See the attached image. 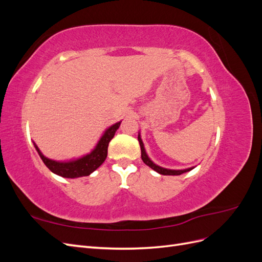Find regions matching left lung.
I'll return each instance as SVG.
<instances>
[{
    "mask_svg": "<svg viewBox=\"0 0 262 262\" xmlns=\"http://www.w3.org/2000/svg\"><path fill=\"white\" fill-rule=\"evenodd\" d=\"M138 140H139L140 147H141V158H142V161H143L144 164H146L148 167L154 169L157 172H160L161 175H165V176H167V175H181V173L190 171V170L193 168L192 167V168H188V169H184V170H171V169H166V168L160 167V166H157L156 164H154L152 161H150L149 158H148V156L146 155L145 149H144V145H143V142H142V140L140 138V134H139V137H138Z\"/></svg>",
    "mask_w": 262,
    "mask_h": 262,
    "instance_id": "1",
    "label": "left lung"
}]
</instances>
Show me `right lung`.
<instances>
[{
    "label": "right lung",
    "mask_w": 262,
    "mask_h": 262,
    "mask_svg": "<svg viewBox=\"0 0 262 262\" xmlns=\"http://www.w3.org/2000/svg\"><path fill=\"white\" fill-rule=\"evenodd\" d=\"M120 123L121 122H118L110 126L109 129H107L106 132L104 133V136H102L101 139L99 140L97 146L95 147L90 154L83 156L82 158H78L76 161L68 162V163L55 162L45 157L36 144H35V147L37 149L39 156L41 157L45 165L52 172L57 173V175L61 177H66V178H77V177L89 176L105 162L107 153H108V144L114 138L116 131L119 129V126H120Z\"/></svg>",
    "instance_id": "obj_1"
}]
</instances>
